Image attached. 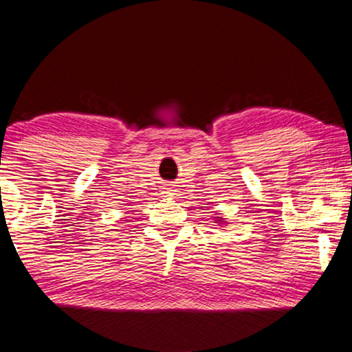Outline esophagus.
<instances>
[{"label": "esophagus", "mask_w": 352, "mask_h": 352, "mask_svg": "<svg viewBox=\"0 0 352 352\" xmlns=\"http://www.w3.org/2000/svg\"><path fill=\"white\" fill-rule=\"evenodd\" d=\"M165 194H171V192H165Z\"/></svg>", "instance_id": "1"}]
</instances>
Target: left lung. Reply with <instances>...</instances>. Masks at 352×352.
Masks as SVG:
<instances>
[{
  "mask_svg": "<svg viewBox=\"0 0 352 352\" xmlns=\"http://www.w3.org/2000/svg\"><path fill=\"white\" fill-rule=\"evenodd\" d=\"M216 221H219V223H224V221H223V219H219V218H218V219H216Z\"/></svg>",
  "mask_w": 352,
  "mask_h": 352,
  "instance_id": "left-lung-1",
  "label": "left lung"
}]
</instances>
